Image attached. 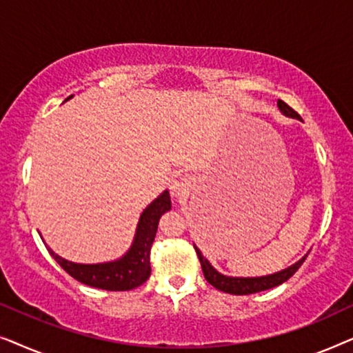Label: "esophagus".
<instances>
[{
	"mask_svg": "<svg viewBox=\"0 0 353 353\" xmlns=\"http://www.w3.org/2000/svg\"><path fill=\"white\" fill-rule=\"evenodd\" d=\"M190 190H191V178L186 176V175L176 176L170 185V191L175 197L188 196V194H190Z\"/></svg>",
	"mask_w": 353,
	"mask_h": 353,
	"instance_id": "esophagus-1",
	"label": "esophagus"
}]
</instances>
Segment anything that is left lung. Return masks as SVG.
<instances>
[{
    "label": "left lung",
    "mask_w": 353,
    "mask_h": 353,
    "mask_svg": "<svg viewBox=\"0 0 353 353\" xmlns=\"http://www.w3.org/2000/svg\"><path fill=\"white\" fill-rule=\"evenodd\" d=\"M278 108L281 110L283 115L291 119H301L296 110L284 103V101L278 99ZM194 249L197 252V257H199L202 272H204V276L207 281H209L212 286L219 289V291L234 294V296H245V294H255L260 291H267V289H272L274 286H279L284 281H288L289 278L292 276L294 273L301 268L303 260L307 259V255H303L301 260H297L296 263H292L291 267L281 270V272H276L273 274H267V276H254V278H241V276H226V274H221L220 272L212 267V263L207 260L199 248L194 244Z\"/></svg>",
    "instance_id": "obj_1"
}]
</instances>
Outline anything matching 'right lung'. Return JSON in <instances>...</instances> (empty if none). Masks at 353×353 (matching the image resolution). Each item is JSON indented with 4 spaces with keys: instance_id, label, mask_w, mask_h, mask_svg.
<instances>
[{
    "instance_id": "add662e5",
    "label": "right lung",
    "mask_w": 353,
    "mask_h": 353,
    "mask_svg": "<svg viewBox=\"0 0 353 353\" xmlns=\"http://www.w3.org/2000/svg\"><path fill=\"white\" fill-rule=\"evenodd\" d=\"M69 96L67 99H70ZM65 99V101H67ZM172 209L170 194L165 190L143 210L137 225L133 243L122 257L104 263H75L62 259L48 248L52 259L77 281L86 286L104 289V291H130L146 281L151 276L149 254L157 233L161 216Z\"/></svg>"
}]
</instances>
